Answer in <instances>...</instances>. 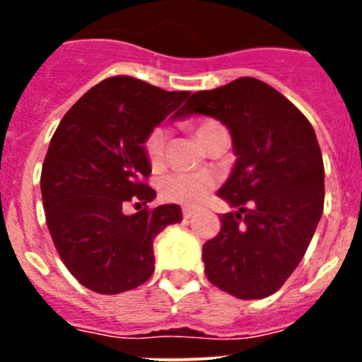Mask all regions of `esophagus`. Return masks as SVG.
<instances>
[{
	"instance_id": "esophagus-1",
	"label": "esophagus",
	"mask_w": 362,
	"mask_h": 362,
	"mask_svg": "<svg viewBox=\"0 0 362 362\" xmlns=\"http://www.w3.org/2000/svg\"><path fill=\"white\" fill-rule=\"evenodd\" d=\"M194 214H196V210H194V209H183L185 219H190V217H194Z\"/></svg>"
}]
</instances>
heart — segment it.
<instances>
[{
  "label": "heart",
  "mask_w": 362,
  "mask_h": 362,
  "mask_svg": "<svg viewBox=\"0 0 362 362\" xmlns=\"http://www.w3.org/2000/svg\"><path fill=\"white\" fill-rule=\"evenodd\" d=\"M221 124L212 119L199 121L196 124V137L197 141L203 143V139L209 136L212 130L219 129ZM165 143L166 132L161 127H156L145 139V153L148 158L150 165L159 166L163 163L165 156ZM214 181L209 172H194V174H183V172H174L161 179L159 183V192L166 201H174V203L188 204V206H197L203 203L212 192Z\"/></svg>",
  "instance_id": "1"
}]
</instances>
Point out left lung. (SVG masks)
Segmentation results:
<instances>
[{"mask_svg": "<svg viewBox=\"0 0 362 362\" xmlns=\"http://www.w3.org/2000/svg\"><path fill=\"white\" fill-rule=\"evenodd\" d=\"M196 114L225 124L238 158L217 192L235 210L203 245L204 272L230 296L263 299L292 276L322 216L317 137L297 107L254 78L192 94L177 119Z\"/></svg>", "mask_w": 362, "mask_h": 362, "instance_id": "1", "label": "left lung"}]
</instances>
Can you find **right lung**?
Instances as JSON below:
<instances>
[{
    "mask_svg": "<svg viewBox=\"0 0 362 362\" xmlns=\"http://www.w3.org/2000/svg\"><path fill=\"white\" fill-rule=\"evenodd\" d=\"M190 92H166L130 76L98 83L74 105L50 139L41 197L56 250L83 286L116 296L153 274V239L181 223L177 204L136 214L124 204L153 201L145 139L175 117Z\"/></svg>",
    "mask_w": 362,
    "mask_h": 362,
    "instance_id": "add662e5",
    "label": "right lung"
}]
</instances>
